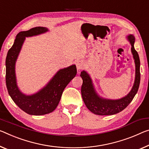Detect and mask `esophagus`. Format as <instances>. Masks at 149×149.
<instances>
[{
  "label": "esophagus",
  "instance_id": "34e87169",
  "mask_svg": "<svg viewBox=\"0 0 149 149\" xmlns=\"http://www.w3.org/2000/svg\"><path fill=\"white\" fill-rule=\"evenodd\" d=\"M76 67L77 70H81L84 67V63L82 61H77L76 62Z\"/></svg>",
  "mask_w": 149,
  "mask_h": 149
}]
</instances>
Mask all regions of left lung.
I'll list each match as a JSON object with an SVG mask.
<instances>
[{
    "mask_svg": "<svg viewBox=\"0 0 149 149\" xmlns=\"http://www.w3.org/2000/svg\"><path fill=\"white\" fill-rule=\"evenodd\" d=\"M128 39L131 44V52L133 55L136 67L135 80L133 88L129 93L125 97L117 100H105L100 97L95 93V89L92 84V81L85 71L81 72L80 76L83 79L81 92L84 102L87 109L94 114L99 115H114L121 112L129 105L134 95L137 93L141 80L140 73V60L137 52L134 48V37L133 35H129Z\"/></svg>",
    "mask_w": 149,
    "mask_h": 149,
    "instance_id": "8db88e82",
    "label": "left lung"
}]
</instances>
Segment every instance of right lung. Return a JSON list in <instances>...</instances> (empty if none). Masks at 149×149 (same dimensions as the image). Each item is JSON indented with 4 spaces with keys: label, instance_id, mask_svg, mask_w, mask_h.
Returning <instances> with one entry per match:
<instances>
[{
    "label": "right lung",
    "instance_id": "1",
    "mask_svg": "<svg viewBox=\"0 0 149 149\" xmlns=\"http://www.w3.org/2000/svg\"><path fill=\"white\" fill-rule=\"evenodd\" d=\"M48 31L44 27H35L16 35L13 46L9 49L6 58V84L8 94L16 105L28 114H48L57 107L65 87L77 74L76 66L58 71L49 83L40 91L32 95L21 93L16 85L15 63L25 38L36 36Z\"/></svg>",
    "mask_w": 149,
    "mask_h": 149
}]
</instances>
